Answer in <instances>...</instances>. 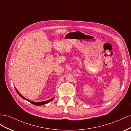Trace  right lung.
Listing matches in <instances>:
<instances>
[{
    "instance_id": "add662e5",
    "label": "right lung",
    "mask_w": 131,
    "mask_h": 131,
    "mask_svg": "<svg viewBox=\"0 0 131 131\" xmlns=\"http://www.w3.org/2000/svg\"><path fill=\"white\" fill-rule=\"evenodd\" d=\"M15 89L16 91V92H17V93H18V94L19 95V96L21 97H22L23 99H24V100H26V101H27L29 102L30 103H31V104H34V105H43V104H47V103H49V102H50V101H52V100H53V99H54V97H53L52 98L50 99V100H48V101H43V102H33V101H30V100H28V99H27V98H25V97H23V96H22V95L21 94V93L18 92V90H17L16 89V88H15Z\"/></svg>"
}]
</instances>
